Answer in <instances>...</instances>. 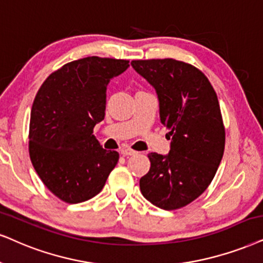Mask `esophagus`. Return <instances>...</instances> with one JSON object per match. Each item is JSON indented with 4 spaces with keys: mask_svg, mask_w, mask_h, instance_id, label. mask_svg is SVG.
Instances as JSON below:
<instances>
[{
    "mask_svg": "<svg viewBox=\"0 0 263 263\" xmlns=\"http://www.w3.org/2000/svg\"><path fill=\"white\" fill-rule=\"evenodd\" d=\"M136 153H137V152L134 151V149H131V148H127V147L121 149V154L125 155V156H127V155H135Z\"/></svg>",
    "mask_w": 263,
    "mask_h": 263,
    "instance_id": "34e87169",
    "label": "esophagus"
}]
</instances>
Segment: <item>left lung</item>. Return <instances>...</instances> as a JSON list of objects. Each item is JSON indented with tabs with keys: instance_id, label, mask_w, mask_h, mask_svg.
I'll list each match as a JSON object with an SVG mask.
<instances>
[{
	"instance_id": "left-lung-1",
	"label": "left lung",
	"mask_w": 263,
	"mask_h": 263,
	"mask_svg": "<svg viewBox=\"0 0 263 263\" xmlns=\"http://www.w3.org/2000/svg\"><path fill=\"white\" fill-rule=\"evenodd\" d=\"M131 64L156 89L160 120L171 138L167 155L148 154L151 168L139 188L153 205L177 210L206 191L223 156L226 131L217 95L204 72L189 63L165 58Z\"/></svg>"
}]
</instances>
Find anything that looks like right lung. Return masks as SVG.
Instances as JSON below:
<instances>
[{
  "instance_id": "right-lung-1",
  "label": "right lung",
  "mask_w": 263,
  "mask_h": 263,
  "mask_svg": "<svg viewBox=\"0 0 263 263\" xmlns=\"http://www.w3.org/2000/svg\"><path fill=\"white\" fill-rule=\"evenodd\" d=\"M128 61L97 55L66 63L46 79L32 103L29 154L55 197L78 204L97 195L118 164L93 135L105 115L107 86Z\"/></svg>"
}]
</instances>
